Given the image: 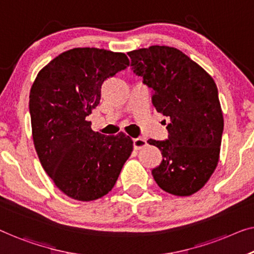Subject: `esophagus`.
Returning a JSON list of instances; mask_svg holds the SVG:
<instances>
[{
    "label": "esophagus",
    "instance_id": "obj_1",
    "mask_svg": "<svg viewBox=\"0 0 254 254\" xmlns=\"http://www.w3.org/2000/svg\"><path fill=\"white\" fill-rule=\"evenodd\" d=\"M147 145L146 140L142 139V138H137V139H133V148L135 150H139L143 148Z\"/></svg>",
    "mask_w": 254,
    "mask_h": 254
}]
</instances>
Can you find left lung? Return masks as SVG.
I'll use <instances>...</instances> for the list:
<instances>
[{
  "label": "left lung",
  "instance_id": "left-lung-1",
  "mask_svg": "<svg viewBox=\"0 0 254 254\" xmlns=\"http://www.w3.org/2000/svg\"><path fill=\"white\" fill-rule=\"evenodd\" d=\"M127 55L133 73L151 89L156 111L170 119L168 139L147 141L163 157L151 175L166 192L192 195L207 183L219 161L224 117L217 85L176 48L151 45Z\"/></svg>",
  "mask_w": 254,
  "mask_h": 254
}]
</instances>
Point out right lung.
<instances>
[{"mask_svg":"<svg viewBox=\"0 0 254 254\" xmlns=\"http://www.w3.org/2000/svg\"><path fill=\"white\" fill-rule=\"evenodd\" d=\"M128 65L122 52L75 48L51 60L33 83L34 146L44 171L71 198L89 202L108 194L133 149L123 132L104 135L85 120L100 103L104 82Z\"/></svg>","mask_w":254,"mask_h":254,"instance_id":"add662e5","label":"right lung"}]
</instances>
